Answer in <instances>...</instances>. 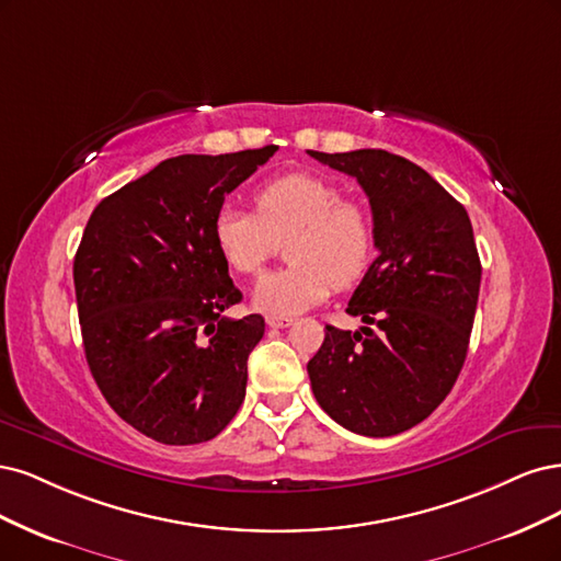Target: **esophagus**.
Returning <instances> with one entry per match:
<instances>
[{
    "instance_id": "1",
    "label": "esophagus",
    "mask_w": 561,
    "mask_h": 561,
    "mask_svg": "<svg viewBox=\"0 0 561 561\" xmlns=\"http://www.w3.org/2000/svg\"><path fill=\"white\" fill-rule=\"evenodd\" d=\"M265 323L270 329H286V327H291L294 319L291 317H279V314H267Z\"/></svg>"
}]
</instances>
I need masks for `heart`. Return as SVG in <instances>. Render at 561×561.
Returning a JSON list of instances; mask_svg holds the SVG:
<instances>
[{"label": "heart", "instance_id": "obj_1", "mask_svg": "<svg viewBox=\"0 0 561 561\" xmlns=\"http://www.w3.org/2000/svg\"><path fill=\"white\" fill-rule=\"evenodd\" d=\"M256 214L224 207L214 216V242L232 273L259 275L286 238L288 265L267 273L254 305L270 314H300L337 288L364 279L375 259V221L366 205L347 201L333 179L291 172L256 191Z\"/></svg>", "mask_w": 561, "mask_h": 561}]
</instances>
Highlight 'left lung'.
I'll return each instance as SVG.
<instances>
[{
    "instance_id": "8db88e82",
    "label": "left lung",
    "mask_w": 561,
    "mask_h": 561,
    "mask_svg": "<svg viewBox=\"0 0 561 561\" xmlns=\"http://www.w3.org/2000/svg\"><path fill=\"white\" fill-rule=\"evenodd\" d=\"M307 153L366 191L379 251L347 305L366 323L364 335L327 327L307 364L314 399L358 436H396L424 422L461 373L482 277L473 226L408 158L382 149Z\"/></svg>"
}]
</instances>
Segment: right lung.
Returning a JSON list of instances; mask_svg holds the SVG:
<instances>
[{
	"mask_svg": "<svg viewBox=\"0 0 561 561\" xmlns=\"http://www.w3.org/2000/svg\"><path fill=\"white\" fill-rule=\"evenodd\" d=\"M277 151L176 156L93 209L75 259L88 368L121 420L165 445L211 440L238 414L265 333L238 305L214 216Z\"/></svg>",
	"mask_w": 561,
	"mask_h": 561,
	"instance_id": "add662e5",
	"label": "right lung"
}]
</instances>
